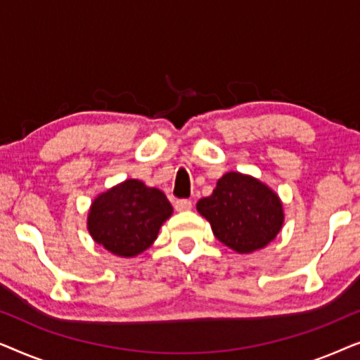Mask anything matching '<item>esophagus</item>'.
I'll return each mask as SVG.
<instances>
[{"mask_svg":"<svg viewBox=\"0 0 360 360\" xmlns=\"http://www.w3.org/2000/svg\"><path fill=\"white\" fill-rule=\"evenodd\" d=\"M175 210L176 211H188V210H191V201L190 200H176L175 201Z\"/></svg>","mask_w":360,"mask_h":360,"instance_id":"esophagus-1","label":"esophagus"}]
</instances>
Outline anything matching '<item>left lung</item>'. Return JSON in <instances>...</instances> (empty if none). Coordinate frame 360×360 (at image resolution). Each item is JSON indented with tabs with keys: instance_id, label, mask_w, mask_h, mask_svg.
Segmentation results:
<instances>
[{
	"instance_id": "8db88e82",
	"label": "left lung",
	"mask_w": 360,
	"mask_h": 360,
	"mask_svg": "<svg viewBox=\"0 0 360 360\" xmlns=\"http://www.w3.org/2000/svg\"><path fill=\"white\" fill-rule=\"evenodd\" d=\"M196 210L210 221L216 239L239 254L267 245L283 224L278 195L262 181L239 172H228L213 193L201 198Z\"/></svg>"
}]
</instances>
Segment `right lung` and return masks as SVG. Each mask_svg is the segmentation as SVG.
<instances>
[{"mask_svg": "<svg viewBox=\"0 0 360 360\" xmlns=\"http://www.w3.org/2000/svg\"><path fill=\"white\" fill-rule=\"evenodd\" d=\"M172 211L159 188L126 180L96 196L86 224L96 244L120 257H134L150 248Z\"/></svg>", "mask_w": 360, "mask_h": 360, "instance_id": "1", "label": "right lung"}]
</instances>
